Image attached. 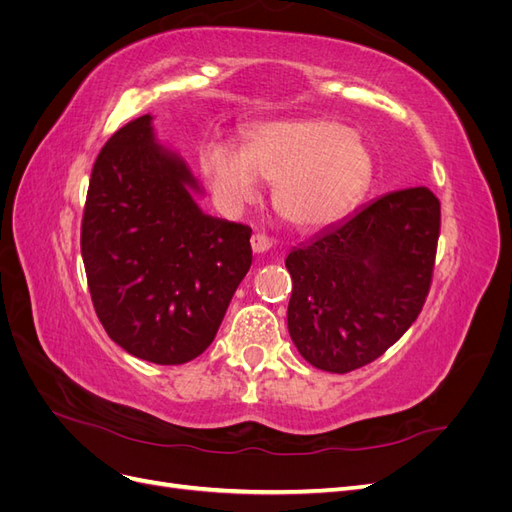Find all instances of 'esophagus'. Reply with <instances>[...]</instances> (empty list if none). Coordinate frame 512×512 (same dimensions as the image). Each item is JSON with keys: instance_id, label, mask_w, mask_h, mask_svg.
<instances>
[{"instance_id": "1", "label": "esophagus", "mask_w": 512, "mask_h": 512, "mask_svg": "<svg viewBox=\"0 0 512 512\" xmlns=\"http://www.w3.org/2000/svg\"><path fill=\"white\" fill-rule=\"evenodd\" d=\"M250 243H252L254 254H265L271 247V239L267 235H262V232H256V235H252Z\"/></svg>"}]
</instances>
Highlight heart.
<instances>
[{
  "label": "heart",
  "mask_w": 512,
  "mask_h": 512,
  "mask_svg": "<svg viewBox=\"0 0 512 512\" xmlns=\"http://www.w3.org/2000/svg\"><path fill=\"white\" fill-rule=\"evenodd\" d=\"M200 173L228 209L252 203L260 179L275 183V207L299 228L337 222L371 181L363 138L333 119H286L245 132L243 149L209 141L198 149Z\"/></svg>",
  "instance_id": "obj_1"
}]
</instances>
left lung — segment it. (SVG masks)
<instances>
[{
    "label": "left lung",
    "mask_w": 512,
    "mask_h": 512,
    "mask_svg": "<svg viewBox=\"0 0 512 512\" xmlns=\"http://www.w3.org/2000/svg\"><path fill=\"white\" fill-rule=\"evenodd\" d=\"M440 237L427 188L384 194L290 250L288 333L303 359L331 374L376 361L421 314Z\"/></svg>",
    "instance_id": "8db88e82"
}]
</instances>
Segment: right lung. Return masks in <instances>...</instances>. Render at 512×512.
I'll list each match as a JSON object with an SVG mask.
<instances>
[{
	"instance_id": "1",
	"label": "right lung",
	"mask_w": 512,
	"mask_h": 512,
	"mask_svg": "<svg viewBox=\"0 0 512 512\" xmlns=\"http://www.w3.org/2000/svg\"><path fill=\"white\" fill-rule=\"evenodd\" d=\"M198 192L156 141L151 115L119 128L91 168L81 224L91 303L136 359L181 365L203 354L250 271L252 228L205 215Z\"/></svg>"
}]
</instances>
